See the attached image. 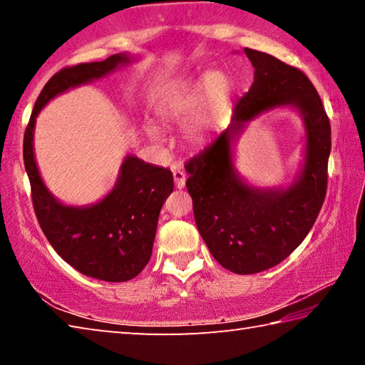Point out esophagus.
<instances>
[{"label":"esophagus","mask_w":365,"mask_h":365,"mask_svg":"<svg viewBox=\"0 0 365 365\" xmlns=\"http://www.w3.org/2000/svg\"><path fill=\"white\" fill-rule=\"evenodd\" d=\"M174 180L175 187L182 190L185 187V182H187V174L183 170H174Z\"/></svg>","instance_id":"1"}]
</instances>
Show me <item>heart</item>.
Here are the masks:
<instances>
[{"label": "heart", "instance_id": "1", "mask_svg": "<svg viewBox=\"0 0 365 365\" xmlns=\"http://www.w3.org/2000/svg\"><path fill=\"white\" fill-rule=\"evenodd\" d=\"M233 95V83L224 71H211L202 78L183 77L160 86L154 101V109L163 119L185 120L180 135L190 146L205 145L219 130L227 117ZM148 138L159 140L156 127L145 128Z\"/></svg>", "mask_w": 365, "mask_h": 365}]
</instances>
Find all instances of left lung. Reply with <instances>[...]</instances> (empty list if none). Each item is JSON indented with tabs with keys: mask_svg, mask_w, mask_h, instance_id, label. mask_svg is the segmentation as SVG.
Returning <instances> with one entry per match:
<instances>
[{
	"mask_svg": "<svg viewBox=\"0 0 365 365\" xmlns=\"http://www.w3.org/2000/svg\"><path fill=\"white\" fill-rule=\"evenodd\" d=\"M245 54L255 82L235 104L230 125L185 165L197 230L215 261L240 275L274 267L302 243L324 205L331 148L330 120L311 80L267 53ZM280 106L303 117L305 160L289 187H255L234 169L232 145L248 121Z\"/></svg>",
	"mask_w": 365,
	"mask_h": 365,
	"instance_id": "left-lung-1",
	"label": "left lung"
}]
</instances>
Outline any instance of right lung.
Listing matches in <instances>:
<instances>
[{
    "label": "right lung",
    "instance_id": "1",
    "mask_svg": "<svg viewBox=\"0 0 365 365\" xmlns=\"http://www.w3.org/2000/svg\"><path fill=\"white\" fill-rule=\"evenodd\" d=\"M132 58L113 54L101 63L66 67L48 80L24 135V164L32 187L34 209L54 251L80 274L104 282H127L145 269L153 252L158 219L174 190L169 169L127 156L114 188L90 206H67L46 188L34 153L36 115L49 100L127 66Z\"/></svg>",
    "mask_w": 365,
    "mask_h": 365
}]
</instances>
